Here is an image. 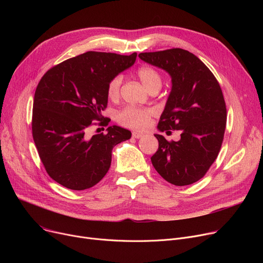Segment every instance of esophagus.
<instances>
[{
  "label": "esophagus",
  "instance_id": "1",
  "mask_svg": "<svg viewBox=\"0 0 263 263\" xmlns=\"http://www.w3.org/2000/svg\"><path fill=\"white\" fill-rule=\"evenodd\" d=\"M144 134L141 133V132H133L132 133V136L134 137V139H140V137H142Z\"/></svg>",
  "mask_w": 263,
  "mask_h": 263
}]
</instances>
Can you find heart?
I'll return each instance as SVG.
<instances>
[{"label":"heart","mask_w":263,"mask_h":263,"mask_svg":"<svg viewBox=\"0 0 263 263\" xmlns=\"http://www.w3.org/2000/svg\"><path fill=\"white\" fill-rule=\"evenodd\" d=\"M136 76L140 78L144 86L149 90H159L162 85V77L157 69L150 66H142L136 70ZM122 84V77L117 74L113 77L107 83L106 92L109 99L116 100L120 95ZM155 110L147 107L128 106L118 113L117 120L122 124L132 129L143 130L150 123L151 117L154 116Z\"/></svg>","instance_id":"heart-1"}]
</instances>
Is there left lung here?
<instances>
[{
  "label": "left lung",
  "mask_w": 263,
  "mask_h": 263,
  "mask_svg": "<svg viewBox=\"0 0 263 263\" xmlns=\"http://www.w3.org/2000/svg\"><path fill=\"white\" fill-rule=\"evenodd\" d=\"M139 57L172 78L158 129L181 132L178 142L155 134L159 148L151 162L167 182L178 186L194 183L209 171L222 147L227 118L222 89L210 69L186 50L145 52Z\"/></svg>",
  "instance_id": "8db88e82"
}]
</instances>
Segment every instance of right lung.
I'll list each match as a JSON object with an SVG mask.
<instances>
[{
	"instance_id": "add662e5",
	"label": "right lung",
	"mask_w": 263,
	"mask_h": 263,
	"mask_svg": "<svg viewBox=\"0 0 263 263\" xmlns=\"http://www.w3.org/2000/svg\"><path fill=\"white\" fill-rule=\"evenodd\" d=\"M137 54L88 51L49 70L39 81L33 104L32 133L48 175L61 185L86 190L106 175L113 148L131 132L110 126L107 133L86 136L93 121L107 126V83L131 67Z\"/></svg>"
}]
</instances>
